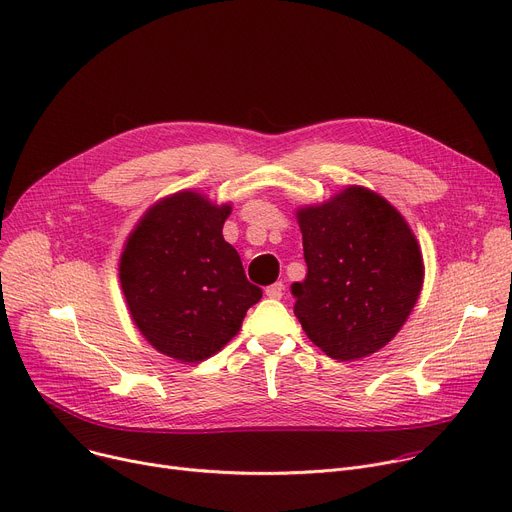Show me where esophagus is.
Returning <instances> with one entry per match:
<instances>
[{
  "instance_id": "esophagus-1",
  "label": "esophagus",
  "mask_w": 512,
  "mask_h": 512,
  "mask_svg": "<svg viewBox=\"0 0 512 512\" xmlns=\"http://www.w3.org/2000/svg\"><path fill=\"white\" fill-rule=\"evenodd\" d=\"M266 297L268 299H281L283 297V293H285V285L279 281V283H274V285H270V287H266Z\"/></svg>"
}]
</instances>
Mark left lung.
Segmentation results:
<instances>
[{
	"label": "left lung",
	"instance_id": "left-lung-1",
	"mask_svg": "<svg viewBox=\"0 0 512 512\" xmlns=\"http://www.w3.org/2000/svg\"><path fill=\"white\" fill-rule=\"evenodd\" d=\"M307 277L295 316L330 359L359 361L400 332L418 301L424 264L406 219L383 196L348 186L297 211Z\"/></svg>",
	"mask_w": 512,
	"mask_h": 512
}]
</instances>
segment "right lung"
Listing matches in <instances>:
<instances>
[{
  "instance_id": "right-lung-1",
  "label": "right lung",
  "mask_w": 512,
  "mask_h": 512,
  "mask_svg": "<svg viewBox=\"0 0 512 512\" xmlns=\"http://www.w3.org/2000/svg\"><path fill=\"white\" fill-rule=\"evenodd\" d=\"M231 205L182 190L155 203L129 235L119 277L131 318L147 342L182 363H199L242 328L262 289L223 240Z\"/></svg>"
}]
</instances>
